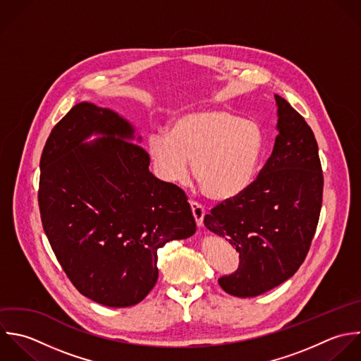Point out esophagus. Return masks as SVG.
<instances>
[{"instance_id":"34e87169","label":"esophagus","mask_w":361,"mask_h":361,"mask_svg":"<svg viewBox=\"0 0 361 361\" xmlns=\"http://www.w3.org/2000/svg\"><path fill=\"white\" fill-rule=\"evenodd\" d=\"M190 205H191V209H192V215L195 218V222H197V226L201 228L202 224H204V216H205V208L197 202V201H190Z\"/></svg>"}]
</instances>
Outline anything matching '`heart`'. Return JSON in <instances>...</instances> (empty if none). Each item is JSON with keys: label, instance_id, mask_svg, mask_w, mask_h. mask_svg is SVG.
I'll return each instance as SVG.
<instances>
[{"label": "heart", "instance_id": "b5f03b06", "mask_svg": "<svg viewBox=\"0 0 361 361\" xmlns=\"http://www.w3.org/2000/svg\"><path fill=\"white\" fill-rule=\"evenodd\" d=\"M146 149L163 180L185 181L188 161H192L202 192L215 201H229L255 183L264 153V133L252 119L224 109H198L174 118L169 133L152 132Z\"/></svg>", "mask_w": 361, "mask_h": 361}]
</instances>
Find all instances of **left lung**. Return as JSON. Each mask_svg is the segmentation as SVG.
Segmentation results:
<instances>
[{
    "label": "left lung",
    "instance_id": "left-lung-1",
    "mask_svg": "<svg viewBox=\"0 0 361 361\" xmlns=\"http://www.w3.org/2000/svg\"><path fill=\"white\" fill-rule=\"evenodd\" d=\"M273 153L238 198L205 215L207 229L239 252V269L218 280L231 295H262L293 277L314 239L324 191L318 143L305 119L280 95Z\"/></svg>",
    "mask_w": 361,
    "mask_h": 361
}]
</instances>
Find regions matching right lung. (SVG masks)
Returning <instances> with one entry per match:
<instances>
[{
  "instance_id": "1",
  "label": "right lung",
  "mask_w": 361,
  "mask_h": 361,
  "mask_svg": "<svg viewBox=\"0 0 361 361\" xmlns=\"http://www.w3.org/2000/svg\"><path fill=\"white\" fill-rule=\"evenodd\" d=\"M91 135L97 139L87 142ZM133 125L109 108L74 105L40 157L39 209L73 286L111 308L139 304L154 287L157 250L197 231L181 188L149 171Z\"/></svg>"
}]
</instances>
